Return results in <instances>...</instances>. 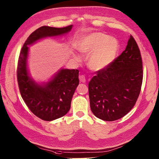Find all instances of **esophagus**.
<instances>
[{"label":"esophagus","instance_id":"esophagus-1","mask_svg":"<svg viewBox=\"0 0 159 159\" xmlns=\"http://www.w3.org/2000/svg\"><path fill=\"white\" fill-rule=\"evenodd\" d=\"M79 78V80L80 81V82H82V83L86 82V78H85L84 75H80Z\"/></svg>","mask_w":159,"mask_h":159}]
</instances>
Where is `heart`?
<instances>
[{
  "instance_id": "obj_1",
  "label": "heart",
  "mask_w": 159,
  "mask_h": 159,
  "mask_svg": "<svg viewBox=\"0 0 159 159\" xmlns=\"http://www.w3.org/2000/svg\"><path fill=\"white\" fill-rule=\"evenodd\" d=\"M80 51L85 54L93 53L89 59L92 69H105L115 59L119 44L114 38L102 33H94L84 37L79 44Z\"/></svg>"
}]
</instances>
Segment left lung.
I'll return each mask as SVG.
<instances>
[{
	"mask_svg": "<svg viewBox=\"0 0 159 159\" xmlns=\"http://www.w3.org/2000/svg\"><path fill=\"white\" fill-rule=\"evenodd\" d=\"M96 73L89 83L93 113L106 121L123 117L137 102L143 78L141 54L132 35L121 54Z\"/></svg>",
	"mask_w": 159,
	"mask_h": 159,
	"instance_id": "obj_1",
	"label": "left lung"
}]
</instances>
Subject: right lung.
Listing matches in <instances>:
<instances>
[{
	"mask_svg": "<svg viewBox=\"0 0 159 159\" xmlns=\"http://www.w3.org/2000/svg\"><path fill=\"white\" fill-rule=\"evenodd\" d=\"M72 27V25L63 28L40 27L30 34L19 54L16 75L21 97L30 111L43 120L57 119L69 112L72 96L79 83V71L78 69H62L48 83L38 84L30 78L27 71V46L40 39L69 33Z\"/></svg>",
	"mask_w": 159,
	"mask_h": 159,
	"instance_id": "1",
	"label": "right lung"
}]
</instances>
